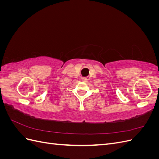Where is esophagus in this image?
<instances>
[{"mask_svg": "<svg viewBox=\"0 0 159 159\" xmlns=\"http://www.w3.org/2000/svg\"><path fill=\"white\" fill-rule=\"evenodd\" d=\"M81 80H82V81H84V82H87L88 80V78H83L82 79H81Z\"/></svg>", "mask_w": 159, "mask_h": 159, "instance_id": "esophagus-1", "label": "esophagus"}]
</instances>
